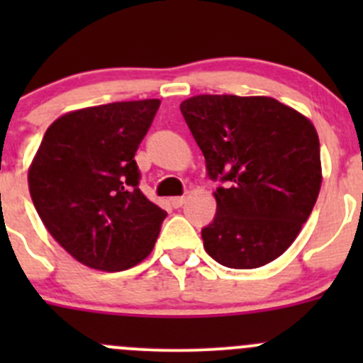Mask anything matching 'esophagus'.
Masks as SVG:
<instances>
[{"instance_id": "esophagus-1", "label": "esophagus", "mask_w": 363, "mask_h": 363, "mask_svg": "<svg viewBox=\"0 0 363 363\" xmlns=\"http://www.w3.org/2000/svg\"><path fill=\"white\" fill-rule=\"evenodd\" d=\"M184 202H186L184 196H172V199H170V205H172V207H175V208L182 207V203H184Z\"/></svg>"}]
</instances>
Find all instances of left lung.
Instances as JSON below:
<instances>
[{
	"instance_id": "8db88e82",
	"label": "left lung",
	"mask_w": 363,
	"mask_h": 363,
	"mask_svg": "<svg viewBox=\"0 0 363 363\" xmlns=\"http://www.w3.org/2000/svg\"><path fill=\"white\" fill-rule=\"evenodd\" d=\"M181 112L203 152L214 221L202 230L208 256L230 269L279 258L309 219L321 188L320 138L303 113L270 96L199 94Z\"/></svg>"
}]
</instances>
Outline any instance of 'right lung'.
Segmentation results:
<instances>
[{
	"mask_svg": "<svg viewBox=\"0 0 363 363\" xmlns=\"http://www.w3.org/2000/svg\"><path fill=\"white\" fill-rule=\"evenodd\" d=\"M160 104L116 101L63 113L29 164V195L47 232L89 269H131L155 247L167 212L138 189L133 158Z\"/></svg>",
	"mask_w": 363,
	"mask_h": 363,
	"instance_id": "1",
	"label": "right lung"
}]
</instances>
